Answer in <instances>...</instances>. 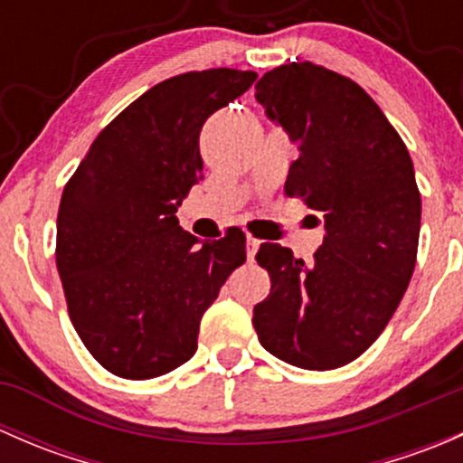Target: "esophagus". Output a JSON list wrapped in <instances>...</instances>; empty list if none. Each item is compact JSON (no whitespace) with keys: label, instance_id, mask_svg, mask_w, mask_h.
I'll use <instances>...</instances> for the list:
<instances>
[{"label":"esophagus","instance_id":"34e87169","mask_svg":"<svg viewBox=\"0 0 463 463\" xmlns=\"http://www.w3.org/2000/svg\"><path fill=\"white\" fill-rule=\"evenodd\" d=\"M260 249V240H255L253 235L246 237V255H249V260L255 258V253H258Z\"/></svg>","mask_w":463,"mask_h":463}]
</instances>
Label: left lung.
Returning a JSON list of instances; mask_svg holds the SVG:
<instances>
[{"mask_svg":"<svg viewBox=\"0 0 463 463\" xmlns=\"http://www.w3.org/2000/svg\"><path fill=\"white\" fill-rule=\"evenodd\" d=\"M255 98L300 152L284 193L325 214L326 237L309 266L284 246H260L270 293L253 326L279 361L335 370L381 335L412 278L421 228L412 158L370 93L320 64L264 73Z\"/></svg>","mask_w":463,"mask_h":463,"instance_id":"left-lung-1","label":"left lung"}]
</instances>
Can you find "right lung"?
<instances>
[{
    "mask_svg": "<svg viewBox=\"0 0 463 463\" xmlns=\"http://www.w3.org/2000/svg\"><path fill=\"white\" fill-rule=\"evenodd\" d=\"M255 80L222 67L158 82L93 138L64 185L55 264L69 318L111 374L145 381L190 361L203 311L244 264L240 228L199 246L175 213L202 179L205 118Z\"/></svg>",
    "mask_w": 463,
    "mask_h": 463,
    "instance_id": "add662e5",
    "label": "right lung"
}]
</instances>
